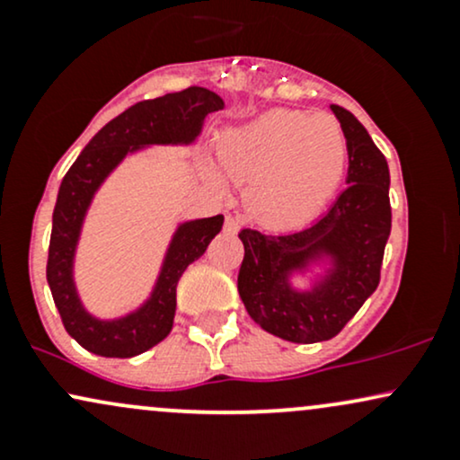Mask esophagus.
Masks as SVG:
<instances>
[{"instance_id":"1","label":"esophagus","mask_w":460,"mask_h":460,"mask_svg":"<svg viewBox=\"0 0 460 460\" xmlns=\"http://www.w3.org/2000/svg\"><path fill=\"white\" fill-rule=\"evenodd\" d=\"M225 229L226 231H235L237 229V220L231 214L225 216Z\"/></svg>"}]
</instances>
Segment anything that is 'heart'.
Instances as JSON below:
<instances>
[{
	"label": "heart",
	"mask_w": 460,
	"mask_h": 460,
	"mask_svg": "<svg viewBox=\"0 0 460 460\" xmlns=\"http://www.w3.org/2000/svg\"><path fill=\"white\" fill-rule=\"evenodd\" d=\"M218 157L231 177L246 181L248 212L266 225L289 226L309 220L332 197L348 142L332 116L272 110L226 131Z\"/></svg>",
	"instance_id": "heart-1"
}]
</instances>
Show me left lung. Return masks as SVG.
Listing matches in <instances>:
<instances>
[{
    "label": "left lung",
    "instance_id": "8db88e82",
    "mask_svg": "<svg viewBox=\"0 0 460 460\" xmlns=\"http://www.w3.org/2000/svg\"><path fill=\"white\" fill-rule=\"evenodd\" d=\"M348 142V188L322 218L289 234L242 229L244 260L237 292L263 331L294 341L332 340L381 283L392 231L389 166L367 129L341 105H331ZM324 250L336 257L332 277L311 295L294 293L288 272Z\"/></svg>",
    "mask_w": 460,
    "mask_h": 460
}]
</instances>
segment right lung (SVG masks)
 Returning a JSON list of instances; mask_svg holds the SVG:
<instances>
[{"instance_id": "add662e5", "label": "right lung", "mask_w": 460, "mask_h": 460, "mask_svg": "<svg viewBox=\"0 0 460 460\" xmlns=\"http://www.w3.org/2000/svg\"><path fill=\"white\" fill-rule=\"evenodd\" d=\"M220 108L223 99L203 86H190L181 93L134 103L88 142L62 179L51 226L47 281L66 332L94 355L129 358L160 344L175 320L179 279L190 263L208 251L225 220L218 214L179 226L149 303L129 318L99 322L82 309L71 279L79 226L94 190L129 149L194 140L203 128L205 116Z\"/></svg>"}]
</instances>
